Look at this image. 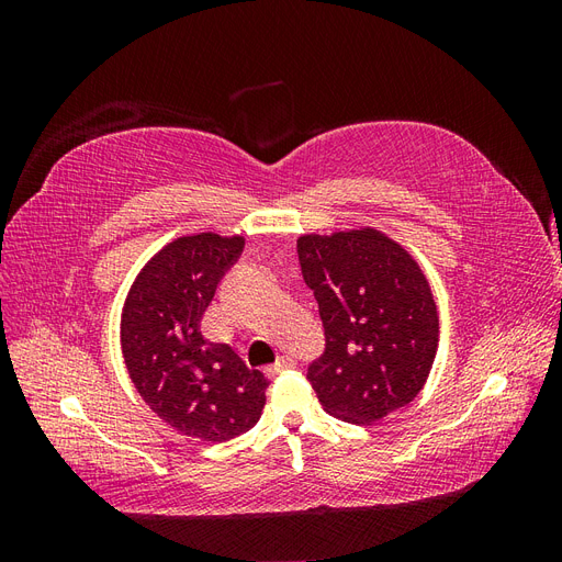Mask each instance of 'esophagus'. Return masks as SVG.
<instances>
[{"instance_id": "34e87169", "label": "esophagus", "mask_w": 562, "mask_h": 562, "mask_svg": "<svg viewBox=\"0 0 562 562\" xmlns=\"http://www.w3.org/2000/svg\"><path fill=\"white\" fill-rule=\"evenodd\" d=\"M297 363H295V359L293 356H281V359L274 363V366H269L267 370H265V375L267 378H277L279 372H283V370H288V368H295Z\"/></svg>"}]
</instances>
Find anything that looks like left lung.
<instances>
[{"mask_svg":"<svg viewBox=\"0 0 562 562\" xmlns=\"http://www.w3.org/2000/svg\"><path fill=\"white\" fill-rule=\"evenodd\" d=\"M297 258L326 335L307 370L323 411L370 424L411 403L438 347L436 302L417 262L375 229L300 236Z\"/></svg>","mask_w":562,"mask_h":562,"instance_id":"8db88e82","label":"left lung"}]
</instances>
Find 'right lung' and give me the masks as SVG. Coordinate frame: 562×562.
<instances>
[{
	"label": "right lung",
	"instance_id": "add662e5",
	"mask_svg": "<svg viewBox=\"0 0 562 562\" xmlns=\"http://www.w3.org/2000/svg\"><path fill=\"white\" fill-rule=\"evenodd\" d=\"M244 252L241 236H182L135 279L122 349L143 401L184 436L225 443L255 427L269 382L229 345L201 333L215 288Z\"/></svg>",
	"mask_w": 562,
	"mask_h": 562
}]
</instances>
